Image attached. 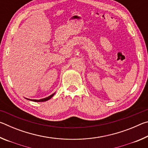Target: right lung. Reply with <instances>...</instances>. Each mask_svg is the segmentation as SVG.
<instances>
[{"instance_id": "add662e5", "label": "right lung", "mask_w": 148, "mask_h": 148, "mask_svg": "<svg viewBox=\"0 0 148 148\" xmlns=\"http://www.w3.org/2000/svg\"><path fill=\"white\" fill-rule=\"evenodd\" d=\"M55 94H56V92H55V93H53V94L51 95H50V96H49V97H46V98L42 99H39V100H35V99H27L30 100V101H34V102H44V101H48V100H49L50 99L52 98V97H53V95H54Z\"/></svg>"}]
</instances>
